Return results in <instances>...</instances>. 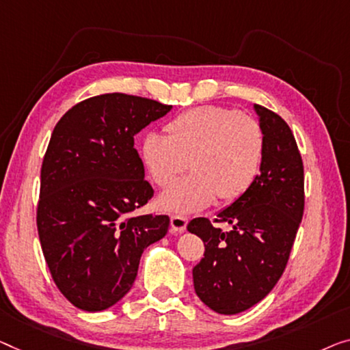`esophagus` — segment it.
<instances>
[{"label":"esophagus","mask_w":350,"mask_h":350,"mask_svg":"<svg viewBox=\"0 0 350 350\" xmlns=\"http://www.w3.org/2000/svg\"><path fill=\"white\" fill-rule=\"evenodd\" d=\"M187 223H189V218L184 215H173L171 217V228H173L174 232H184L187 228Z\"/></svg>","instance_id":"obj_1"}]
</instances>
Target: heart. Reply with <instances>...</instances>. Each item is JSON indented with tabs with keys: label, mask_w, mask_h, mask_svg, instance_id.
I'll return each instance as SVG.
<instances>
[{
	"label": "heart",
	"mask_w": 350,
	"mask_h": 350,
	"mask_svg": "<svg viewBox=\"0 0 350 350\" xmlns=\"http://www.w3.org/2000/svg\"><path fill=\"white\" fill-rule=\"evenodd\" d=\"M166 137L149 133L142 159L150 179L168 189L187 168L193 173L163 193L159 204L171 212H196L218 200L236 201L260 171L265 137L260 124L232 108L204 105L165 125Z\"/></svg>",
	"instance_id": "b5f03b06"
}]
</instances>
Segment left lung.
Segmentation results:
<instances>
[{
	"label": "left lung",
	"mask_w": 350,
	"mask_h": 350,
	"mask_svg": "<svg viewBox=\"0 0 350 350\" xmlns=\"http://www.w3.org/2000/svg\"><path fill=\"white\" fill-rule=\"evenodd\" d=\"M265 137L260 173L250 190L223 208L213 223L193 218L189 232L206 252L193 269L202 304L220 314L252 308L283 275L305 208L304 161L289 125L269 108L254 105Z\"/></svg>",
	"instance_id": "obj_1"
}]
</instances>
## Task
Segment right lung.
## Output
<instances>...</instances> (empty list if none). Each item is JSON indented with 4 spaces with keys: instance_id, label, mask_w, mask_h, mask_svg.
<instances>
[{
    "instance_id": "obj_1",
    "label": "right lung",
    "mask_w": 350,
    "mask_h": 350,
    "mask_svg": "<svg viewBox=\"0 0 350 350\" xmlns=\"http://www.w3.org/2000/svg\"><path fill=\"white\" fill-rule=\"evenodd\" d=\"M170 109L152 98L100 94L55 125L36 221L51 278L77 308L118 304L132 289L144 248L168 232V215L132 213L154 196L133 137Z\"/></svg>"
}]
</instances>
